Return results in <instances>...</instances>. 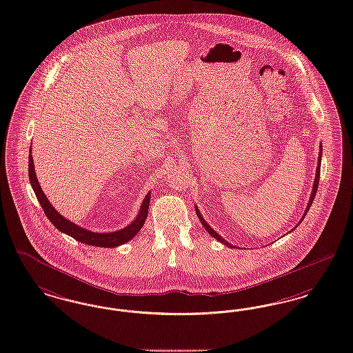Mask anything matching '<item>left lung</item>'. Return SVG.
Masks as SVG:
<instances>
[{
    "instance_id": "left-lung-1",
    "label": "left lung",
    "mask_w": 353,
    "mask_h": 353,
    "mask_svg": "<svg viewBox=\"0 0 353 353\" xmlns=\"http://www.w3.org/2000/svg\"><path fill=\"white\" fill-rule=\"evenodd\" d=\"M322 144L319 145V156H318V165H316V172H315V180H314V186H312V190H311V196L310 199H309V203H307V208H306V210L303 212V215H302V218H301V221H299V223L303 221V218L306 216V214L309 212V209H310L311 203H312V201H314V198H315V194H316V190H318V185H319V176H321V161H322ZM196 212H197L198 219L201 221V223H202V226L205 227V230L212 235L214 239L218 240V241H221L222 244H225L226 247H231V248H238V247H235V245H232V244H230L227 240L223 239L212 227L209 226V223L203 219V216L201 215V212H199V209H198L197 206H196ZM293 230H296V227L293 228ZM292 230V231H293Z\"/></svg>"
}]
</instances>
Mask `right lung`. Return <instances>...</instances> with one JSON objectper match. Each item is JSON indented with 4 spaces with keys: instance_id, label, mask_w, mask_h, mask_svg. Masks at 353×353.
I'll return each mask as SVG.
<instances>
[{
    "instance_id": "right-lung-1",
    "label": "right lung",
    "mask_w": 353,
    "mask_h": 353,
    "mask_svg": "<svg viewBox=\"0 0 353 353\" xmlns=\"http://www.w3.org/2000/svg\"><path fill=\"white\" fill-rule=\"evenodd\" d=\"M28 179L31 188L38 198L43 212L46 216L50 219V222L57 227V230L63 234H67L72 236L73 239L77 241L85 243L88 245H94V247H103V248H114L118 245H122L127 241L132 239L144 225L147 219V212H148V206H150V199H151V192L147 193V196L141 202V210L135 219L128 225L121 230L117 231H110V232H93L90 230H86L84 227L77 226L74 222L68 221L64 218L60 212H57V209L51 205L48 198L43 193L42 188L39 185V181L37 179V173L34 170V160L31 156V148H30V155H28Z\"/></svg>"
}]
</instances>
